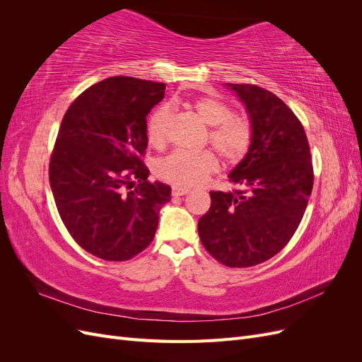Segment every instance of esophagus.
I'll use <instances>...</instances> for the list:
<instances>
[{
    "label": "esophagus",
    "instance_id": "34e87169",
    "mask_svg": "<svg viewBox=\"0 0 362 362\" xmlns=\"http://www.w3.org/2000/svg\"><path fill=\"white\" fill-rule=\"evenodd\" d=\"M190 190L187 187H177V185H173L172 187V196H182V194H187Z\"/></svg>",
    "mask_w": 362,
    "mask_h": 362
}]
</instances>
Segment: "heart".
Segmentation results:
<instances>
[{"instance_id":"1","label":"heart","mask_w":362,"mask_h":362,"mask_svg":"<svg viewBox=\"0 0 362 362\" xmlns=\"http://www.w3.org/2000/svg\"><path fill=\"white\" fill-rule=\"evenodd\" d=\"M193 110L210 125L206 141L214 146L221 157L231 166L242 163L254 145V128L243 116L233 115L231 107L214 96H201L192 104ZM172 107L158 105L148 117L146 137L151 146L163 148L168 141ZM218 170V158L210 149L199 152L175 151L161 158L157 166V177L177 187H193L204 182Z\"/></svg>"}]
</instances>
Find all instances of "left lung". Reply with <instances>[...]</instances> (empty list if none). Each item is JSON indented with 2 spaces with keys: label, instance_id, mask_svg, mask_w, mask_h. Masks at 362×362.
Returning <instances> with one entry per match:
<instances>
[{
  "label": "left lung",
  "instance_id": "left-lung-1",
  "mask_svg": "<svg viewBox=\"0 0 362 362\" xmlns=\"http://www.w3.org/2000/svg\"><path fill=\"white\" fill-rule=\"evenodd\" d=\"M254 128L249 156L229 173L231 192H210L198 223L204 247L228 267H250L281 252L294 235L313 192L305 129L291 108L259 86L229 84Z\"/></svg>",
  "mask_w": 362,
  "mask_h": 362
}]
</instances>
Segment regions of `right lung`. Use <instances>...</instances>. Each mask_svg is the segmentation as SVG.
<instances>
[{
	"label": "right lung",
	"instance_id": "1",
	"mask_svg": "<svg viewBox=\"0 0 362 362\" xmlns=\"http://www.w3.org/2000/svg\"><path fill=\"white\" fill-rule=\"evenodd\" d=\"M164 83L110 76L75 98L49 158V184L68 233L89 254L127 261L154 240L170 187L148 181L146 116Z\"/></svg>",
	"mask_w": 362,
	"mask_h": 362
}]
</instances>
